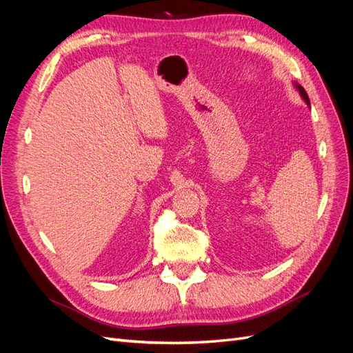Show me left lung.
Here are the masks:
<instances>
[{
  "instance_id": "8db88e82",
  "label": "left lung",
  "mask_w": 353,
  "mask_h": 353,
  "mask_svg": "<svg viewBox=\"0 0 353 353\" xmlns=\"http://www.w3.org/2000/svg\"><path fill=\"white\" fill-rule=\"evenodd\" d=\"M296 87H297V90H299V92H301V95L303 97V100L309 104V97H307V94H306L305 88H303V87H301V85H296Z\"/></svg>"
}]
</instances>
